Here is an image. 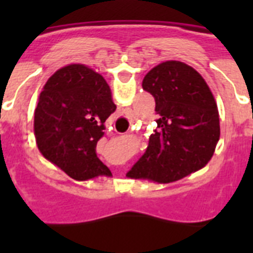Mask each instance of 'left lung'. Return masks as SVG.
I'll return each mask as SVG.
<instances>
[{
  "mask_svg": "<svg viewBox=\"0 0 253 253\" xmlns=\"http://www.w3.org/2000/svg\"><path fill=\"white\" fill-rule=\"evenodd\" d=\"M143 90L154 97L157 129L126 176L169 184L205 167L220 137L216 101L202 75L178 60L149 71Z\"/></svg>",
  "mask_w": 253,
  "mask_h": 253,
  "instance_id": "obj_1",
  "label": "left lung"
}]
</instances>
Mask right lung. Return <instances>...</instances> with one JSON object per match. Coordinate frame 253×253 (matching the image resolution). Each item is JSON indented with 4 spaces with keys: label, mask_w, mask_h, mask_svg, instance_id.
I'll list each match as a JSON object with an SVG mask.
<instances>
[{
    "label": "right lung",
    "mask_w": 253,
    "mask_h": 253,
    "mask_svg": "<svg viewBox=\"0 0 253 253\" xmlns=\"http://www.w3.org/2000/svg\"><path fill=\"white\" fill-rule=\"evenodd\" d=\"M105 78L88 66L72 63L48 78L34 114V135L43 157L69 177L86 181L110 176L96 144L114 111Z\"/></svg>",
    "instance_id": "right-lung-1"
}]
</instances>
